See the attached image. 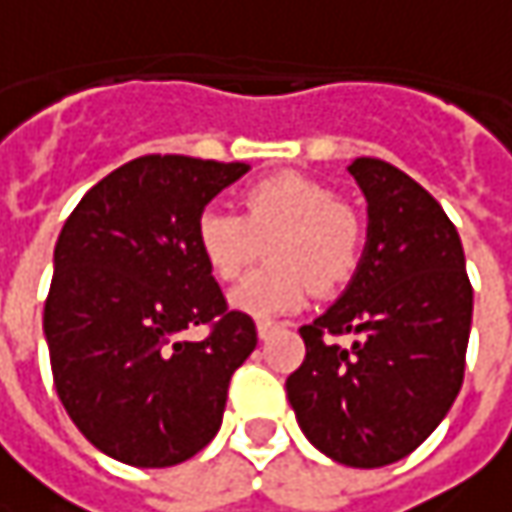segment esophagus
<instances>
[{"label":"esophagus","instance_id":"1","mask_svg":"<svg viewBox=\"0 0 512 512\" xmlns=\"http://www.w3.org/2000/svg\"><path fill=\"white\" fill-rule=\"evenodd\" d=\"M280 326H283V323H275V321H257V335H260V338H269L272 332H278Z\"/></svg>","mask_w":512,"mask_h":512}]
</instances>
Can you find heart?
Wrapping results in <instances>:
<instances>
[{
    "instance_id": "heart-1",
    "label": "heart",
    "mask_w": 512,
    "mask_h": 512,
    "mask_svg": "<svg viewBox=\"0 0 512 512\" xmlns=\"http://www.w3.org/2000/svg\"><path fill=\"white\" fill-rule=\"evenodd\" d=\"M240 209H206L194 226L200 257L217 280L240 278L260 243H269V266L232 292L237 312L275 318L298 309L309 286L326 295L358 272L367 243L364 223L318 180L303 174L260 180L243 191Z\"/></svg>"
}]
</instances>
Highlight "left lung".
<instances>
[{"label": "left lung", "mask_w": 512, "mask_h": 512, "mask_svg": "<svg viewBox=\"0 0 512 512\" xmlns=\"http://www.w3.org/2000/svg\"><path fill=\"white\" fill-rule=\"evenodd\" d=\"M369 206L361 266L335 306L300 326L306 358L286 395L303 435L346 467L410 456L464 381L473 286L453 220L410 174L358 157ZM353 335L352 347L334 341Z\"/></svg>", "instance_id": "obj_1"}]
</instances>
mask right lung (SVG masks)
<instances>
[{
	"label": "right lung",
	"mask_w": 512,
	"mask_h": 512,
	"mask_svg": "<svg viewBox=\"0 0 512 512\" xmlns=\"http://www.w3.org/2000/svg\"><path fill=\"white\" fill-rule=\"evenodd\" d=\"M249 171L183 154L125 163L77 203L54 249L45 338L77 430L131 467H171L212 441L255 321L229 309L194 226ZM191 325H209L186 342Z\"/></svg>",
	"instance_id": "1"
}]
</instances>
